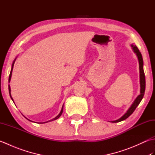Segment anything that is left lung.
Here are the masks:
<instances>
[{"label":"left lung","instance_id":"left-lung-1","mask_svg":"<svg viewBox=\"0 0 155 155\" xmlns=\"http://www.w3.org/2000/svg\"><path fill=\"white\" fill-rule=\"evenodd\" d=\"M131 47L133 48V50L134 51V53H135L138 57V60H139V72H140V94L137 97V98L134 100V103H133V104L131 105L130 107L128 108V110L127 111V113H125L123 117H120V118H118V120L112 121V123H118V122H120L122 120H124L125 119L130 116L131 114H133V112L134 111V110L136 109V108L137 107L138 105L139 104V103H140V101H142L143 98L144 97V91H145V75H144V70H143V57L142 54H141L140 52L139 51V48H137V47L136 45H131Z\"/></svg>","mask_w":155,"mask_h":155}]
</instances>
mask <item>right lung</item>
I'll return each mask as SVG.
<instances>
[{
	"instance_id": "obj_1",
	"label": "right lung",
	"mask_w": 155,
	"mask_h": 155,
	"mask_svg": "<svg viewBox=\"0 0 155 155\" xmlns=\"http://www.w3.org/2000/svg\"><path fill=\"white\" fill-rule=\"evenodd\" d=\"M15 61H16V58L14 60V61H13V62H12V68H11V73H10V75H9V78H8V82L10 83V81H11V76H12V69H13V66H14V64H15ZM8 91H9V94H10V97H11V99L12 100V101H13V99H12V97H11V87H10V85H8ZM14 102V101H13ZM63 106H64V104L62 105V109H61V112H60V113L58 114V115H57V117H56L55 118H54L53 119H52V120H48V121H52V120H56V119H57V118H58L59 117H60L61 116V114H62V111H63ZM27 119H28V118H27ZM28 120H30L29 119H28ZM30 121H31V120H30ZM48 121H47V122H48ZM45 123H47V122H45Z\"/></svg>"
}]
</instances>
